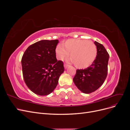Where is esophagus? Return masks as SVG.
I'll list each match as a JSON object with an SVG mask.
<instances>
[{
  "label": "esophagus",
  "instance_id": "obj_1",
  "mask_svg": "<svg viewBox=\"0 0 130 130\" xmlns=\"http://www.w3.org/2000/svg\"><path fill=\"white\" fill-rule=\"evenodd\" d=\"M68 65L67 64H66V63H64V68L65 69H67L68 68Z\"/></svg>",
  "mask_w": 130,
  "mask_h": 130
}]
</instances>
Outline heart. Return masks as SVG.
<instances>
[{
    "mask_svg": "<svg viewBox=\"0 0 130 130\" xmlns=\"http://www.w3.org/2000/svg\"><path fill=\"white\" fill-rule=\"evenodd\" d=\"M56 57L63 60L70 54V61L78 68L88 67L95 61L97 55V48L94 43L86 40L70 39L58 44L55 50Z\"/></svg>",
    "mask_w": 130,
    "mask_h": 130,
    "instance_id": "b5f03b06",
    "label": "heart"
}]
</instances>
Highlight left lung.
I'll use <instances>...</instances> for the list:
<instances>
[{
  "instance_id": "1",
  "label": "left lung",
  "mask_w": 130,
  "mask_h": 130,
  "mask_svg": "<svg viewBox=\"0 0 130 130\" xmlns=\"http://www.w3.org/2000/svg\"><path fill=\"white\" fill-rule=\"evenodd\" d=\"M97 48L95 61L88 68L77 69L73 81L77 88L85 94L95 92L103 84L108 72L109 54L103 44L94 42Z\"/></svg>"
}]
</instances>
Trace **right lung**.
Wrapping results in <instances>:
<instances>
[{
    "label": "right lung",
    "mask_w": 130,
    "mask_h": 130,
    "mask_svg": "<svg viewBox=\"0 0 130 130\" xmlns=\"http://www.w3.org/2000/svg\"><path fill=\"white\" fill-rule=\"evenodd\" d=\"M58 40H41L26 49L22 58L23 78L31 91L49 95L56 87L64 72L63 62L57 61L55 50Z\"/></svg>",
    "instance_id": "1"
}]
</instances>
